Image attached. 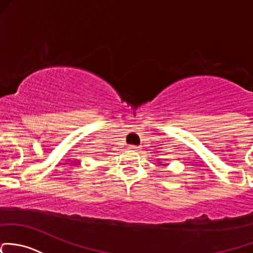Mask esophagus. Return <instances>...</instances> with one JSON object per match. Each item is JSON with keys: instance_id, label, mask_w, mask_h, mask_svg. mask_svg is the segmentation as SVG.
Masks as SVG:
<instances>
[{"instance_id": "obj_1", "label": "esophagus", "mask_w": 253, "mask_h": 253, "mask_svg": "<svg viewBox=\"0 0 253 253\" xmlns=\"http://www.w3.org/2000/svg\"><path fill=\"white\" fill-rule=\"evenodd\" d=\"M128 150L129 151H138L139 150V147H137V145H128Z\"/></svg>"}]
</instances>
